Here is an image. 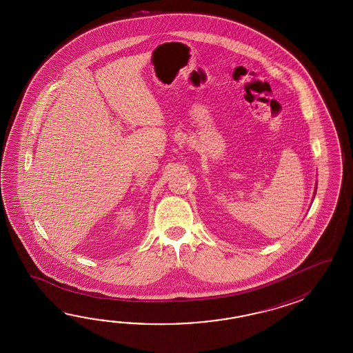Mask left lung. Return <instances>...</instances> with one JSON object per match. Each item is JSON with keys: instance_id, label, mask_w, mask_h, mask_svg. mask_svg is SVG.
Returning a JSON list of instances; mask_svg holds the SVG:
<instances>
[{"instance_id": "8db88e82", "label": "left lung", "mask_w": 353, "mask_h": 353, "mask_svg": "<svg viewBox=\"0 0 353 353\" xmlns=\"http://www.w3.org/2000/svg\"><path fill=\"white\" fill-rule=\"evenodd\" d=\"M315 192H316V188H315Z\"/></svg>"}]
</instances>
